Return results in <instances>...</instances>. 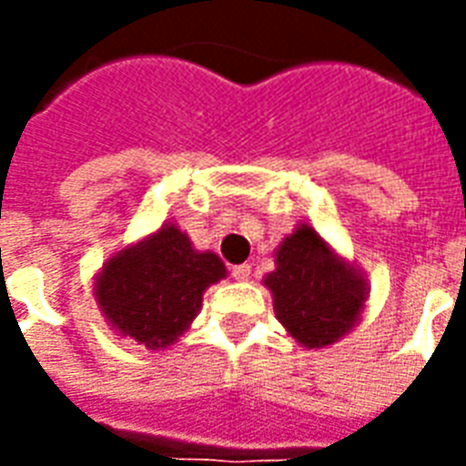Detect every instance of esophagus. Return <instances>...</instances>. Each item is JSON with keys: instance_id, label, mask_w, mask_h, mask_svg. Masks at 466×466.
Listing matches in <instances>:
<instances>
[{"instance_id": "1", "label": "esophagus", "mask_w": 466, "mask_h": 466, "mask_svg": "<svg viewBox=\"0 0 466 466\" xmlns=\"http://www.w3.org/2000/svg\"><path fill=\"white\" fill-rule=\"evenodd\" d=\"M232 277L237 282H247L252 277V267L249 264H237V267H232Z\"/></svg>"}]
</instances>
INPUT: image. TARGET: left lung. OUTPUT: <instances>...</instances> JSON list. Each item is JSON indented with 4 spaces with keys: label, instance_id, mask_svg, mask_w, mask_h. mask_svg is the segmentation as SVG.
Returning <instances> with one entry per match:
<instances>
[{
    "label": "left lung",
    "instance_id": "obj_1",
    "mask_svg": "<svg viewBox=\"0 0 466 466\" xmlns=\"http://www.w3.org/2000/svg\"><path fill=\"white\" fill-rule=\"evenodd\" d=\"M264 287L272 292L277 319L307 350H324L350 334L370 297L360 269L307 222L297 224L277 247Z\"/></svg>",
    "mask_w": 466,
    "mask_h": 466
}]
</instances>
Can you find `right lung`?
Segmentation results:
<instances>
[{"label":"right lung","instance_id":"add662e5","mask_svg":"<svg viewBox=\"0 0 466 466\" xmlns=\"http://www.w3.org/2000/svg\"><path fill=\"white\" fill-rule=\"evenodd\" d=\"M224 277L217 254L194 249L187 232L167 222L102 264L95 299L116 337L157 351L189 329L207 287Z\"/></svg>","mask_w":466,"mask_h":466}]
</instances>
